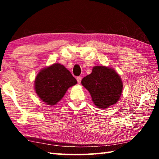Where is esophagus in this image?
I'll use <instances>...</instances> for the list:
<instances>
[{
    "label": "esophagus",
    "mask_w": 159,
    "mask_h": 159,
    "mask_svg": "<svg viewBox=\"0 0 159 159\" xmlns=\"http://www.w3.org/2000/svg\"><path fill=\"white\" fill-rule=\"evenodd\" d=\"M76 80H77V82H78V83H80V82H81V80H82V78L80 77V76H79V77H77V79H76Z\"/></svg>",
    "instance_id": "1"
}]
</instances>
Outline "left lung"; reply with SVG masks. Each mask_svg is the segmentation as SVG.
<instances>
[{"label": "left lung", "instance_id": "1", "mask_svg": "<svg viewBox=\"0 0 159 159\" xmlns=\"http://www.w3.org/2000/svg\"><path fill=\"white\" fill-rule=\"evenodd\" d=\"M81 84L92 97L95 105L106 109L119 100L123 90L121 79L114 69L105 66H95L92 73L83 78Z\"/></svg>", "mask_w": 159, "mask_h": 159}]
</instances>
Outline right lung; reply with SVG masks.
<instances>
[{
	"instance_id": "add662e5",
	"label": "right lung",
	"mask_w": 159,
	"mask_h": 159,
	"mask_svg": "<svg viewBox=\"0 0 159 159\" xmlns=\"http://www.w3.org/2000/svg\"><path fill=\"white\" fill-rule=\"evenodd\" d=\"M77 80L68 69L59 63L43 69L37 74L34 88L39 98L48 105H55L75 85Z\"/></svg>"
}]
</instances>
